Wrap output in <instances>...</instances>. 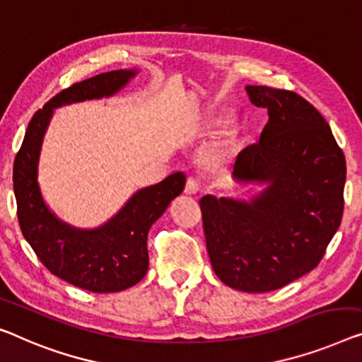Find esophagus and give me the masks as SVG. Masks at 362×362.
Wrapping results in <instances>:
<instances>
[{
    "label": "esophagus",
    "mask_w": 362,
    "mask_h": 362,
    "mask_svg": "<svg viewBox=\"0 0 362 362\" xmlns=\"http://www.w3.org/2000/svg\"><path fill=\"white\" fill-rule=\"evenodd\" d=\"M185 193L187 195H197L198 193V183L195 179H188L185 183Z\"/></svg>",
    "instance_id": "1"
}]
</instances>
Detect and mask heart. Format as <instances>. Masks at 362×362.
<instances>
[{"instance_id": "heart-1", "label": "heart", "mask_w": 362, "mask_h": 362, "mask_svg": "<svg viewBox=\"0 0 362 362\" xmlns=\"http://www.w3.org/2000/svg\"><path fill=\"white\" fill-rule=\"evenodd\" d=\"M229 113L223 112L219 115L213 117L209 120V127H221L228 122ZM240 143V129L234 123H230L226 128L221 129V132L216 134L213 139L204 144V146L199 149L198 153V160L206 170L211 172H221L233 164L235 159L237 149H239Z\"/></svg>"}]
</instances>
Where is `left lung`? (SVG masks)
<instances>
[{
    "mask_svg": "<svg viewBox=\"0 0 362 362\" xmlns=\"http://www.w3.org/2000/svg\"><path fill=\"white\" fill-rule=\"evenodd\" d=\"M268 110L260 139L237 156L233 179L262 185L249 199H199L213 269L229 288L268 293L304 276L339 228L346 160L320 112L291 90L245 86Z\"/></svg>",
    "mask_w": 362,
    "mask_h": 362,
    "instance_id": "8db88e82",
    "label": "left lung"
}]
</instances>
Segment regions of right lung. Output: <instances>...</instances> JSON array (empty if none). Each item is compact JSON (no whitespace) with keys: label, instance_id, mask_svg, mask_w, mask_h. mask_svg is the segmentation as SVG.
<instances>
[{"label":"right lung","instance_id":"1","mask_svg":"<svg viewBox=\"0 0 362 362\" xmlns=\"http://www.w3.org/2000/svg\"><path fill=\"white\" fill-rule=\"evenodd\" d=\"M138 69L100 73L62 90L35 112L14 160L13 182L21 230L50 273L90 293H118L141 281L149 267L148 233L185 187L175 172L128 198L117 214L94 229L64 223L48 208L39 185V160L47 128L58 107L115 95Z\"/></svg>","mask_w":362,"mask_h":362}]
</instances>
